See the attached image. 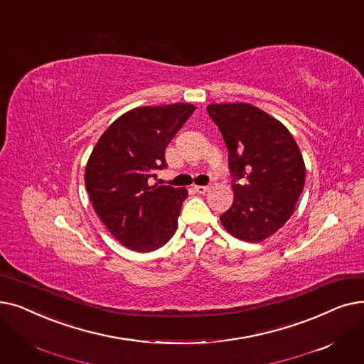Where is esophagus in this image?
I'll list each match as a JSON object with an SVG mask.
<instances>
[{
    "label": "esophagus",
    "instance_id": "1",
    "mask_svg": "<svg viewBox=\"0 0 364 364\" xmlns=\"http://www.w3.org/2000/svg\"><path fill=\"white\" fill-rule=\"evenodd\" d=\"M193 188H195V191H196L198 193H200V195L207 193V192L210 191V187H208V186H195Z\"/></svg>",
    "mask_w": 364,
    "mask_h": 364
}]
</instances>
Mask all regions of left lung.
Returning <instances> with one entry per match:
<instances>
[{
  "label": "left lung",
  "instance_id": "obj_1",
  "mask_svg": "<svg viewBox=\"0 0 364 364\" xmlns=\"http://www.w3.org/2000/svg\"><path fill=\"white\" fill-rule=\"evenodd\" d=\"M207 109L225 138L233 178V203L220 215L221 225L235 238L260 242L294 213L306 176L302 153L286 126L255 105Z\"/></svg>",
  "mask_w": 364,
  "mask_h": 364
}]
</instances>
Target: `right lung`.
<instances>
[{"label": "right lung", "instance_id": "add662e5", "mask_svg": "<svg viewBox=\"0 0 364 364\" xmlns=\"http://www.w3.org/2000/svg\"><path fill=\"white\" fill-rule=\"evenodd\" d=\"M195 112L177 102L139 107L108 126L85 172L93 210L114 238L138 252L164 247L176 233L186 188L151 184L165 150Z\"/></svg>", "mask_w": 364, "mask_h": 364}]
</instances>
